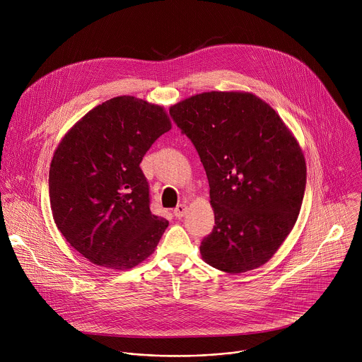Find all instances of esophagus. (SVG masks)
Returning a JSON list of instances; mask_svg holds the SVG:
<instances>
[{"label": "esophagus", "mask_w": 362, "mask_h": 362, "mask_svg": "<svg viewBox=\"0 0 362 362\" xmlns=\"http://www.w3.org/2000/svg\"><path fill=\"white\" fill-rule=\"evenodd\" d=\"M186 212H187V206H186L185 203H180V204H177L176 208H175L173 215H175L176 218H183V216L186 215Z\"/></svg>", "instance_id": "1"}]
</instances>
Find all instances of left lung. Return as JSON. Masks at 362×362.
Wrapping results in <instances>:
<instances>
[{"label": "left lung", "instance_id": "left-lung-1", "mask_svg": "<svg viewBox=\"0 0 362 362\" xmlns=\"http://www.w3.org/2000/svg\"><path fill=\"white\" fill-rule=\"evenodd\" d=\"M170 117L193 143L211 187L215 226L200 253L240 274L268 262L292 230L306 185L303 154L265 101L211 91L186 98Z\"/></svg>", "mask_w": 362, "mask_h": 362}]
</instances>
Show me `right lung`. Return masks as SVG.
Instances as JSON below:
<instances>
[{
  "mask_svg": "<svg viewBox=\"0 0 362 362\" xmlns=\"http://www.w3.org/2000/svg\"><path fill=\"white\" fill-rule=\"evenodd\" d=\"M170 127L163 107L120 95L90 110L59 144L48 176L51 211L90 262L130 269L158 246L169 222L150 211L140 163Z\"/></svg>",
  "mask_w": 362,
  "mask_h": 362,
  "instance_id": "right-lung-1",
  "label": "right lung"
}]
</instances>
